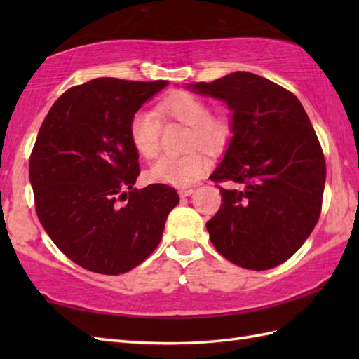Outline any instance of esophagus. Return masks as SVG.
Segmentation results:
<instances>
[{
  "mask_svg": "<svg viewBox=\"0 0 359 359\" xmlns=\"http://www.w3.org/2000/svg\"><path fill=\"white\" fill-rule=\"evenodd\" d=\"M193 193H194L193 188H182V189H179V196L180 197H188V196H191Z\"/></svg>",
  "mask_w": 359,
  "mask_h": 359,
  "instance_id": "1",
  "label": "esophagus"
}]
</instances>
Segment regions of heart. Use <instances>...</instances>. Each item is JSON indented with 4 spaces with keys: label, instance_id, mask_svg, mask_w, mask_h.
<instances>
[{
    "label": "heart",
    "instance_id": "heart-1",
    "mask_svg": "<svg viewBox=\"0 0 359 359\" xmlns=\"http://www.w3.org/2000/svg\"><path fill=\"white\" fill-rule=\"evenodd\" d=\"M158 111L191 128V144L205 149H217L228 137V126L222 118L211 117L208 103L191 93L177 90L158 103ZM160 118L156 111L139 109L129 120V142L143 158L158 152ZM211 168V160L202 151L184 156H165L152 165L147 175L151 182L171 187H189Z\"/></svg>",
    "mask_w": 359,
    "mask_h": 359
}]
</instances>
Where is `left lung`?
Segmentation results:
<instances>
[{
	"instance_id": "obj_1",
	"label": "left lung",
	"mask_w": 359,
	"mask_h": 359,
	"mask_svg": "<svg viewBox=\"0 0 359 359\" xmlns=\"http://www.w3.org/2000/svg\"><path fill=\"white\" fill-rule=\"evenodd\" d=\"M188 89L219 98L231 111V139L210 175L231 182L207 222L212 245L248 270H269L292 257L321 215L325 158L301 102L251 72H233Z\"/></svg>"
}]
</instances>
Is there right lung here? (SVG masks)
I'll use <instances>...</instances> for the list:
<instances>
[{
	"mask_svg": "<svg viewBox=\"0 0 359 359\" xmlns=\"http://www.w3.org/2000/svg\"><path fill=\"white\" fill-rule=\"evenodd\" d=\"M166 85L94 79L60 95L38 133L29 162L36 216L89 271L114 276L142 264L179 203L168 185L134 188L140 168L129 120Z\"/></svg>",
	"mask_w": 359,
	"mask_h": 359,
	"instance_id": "right-lung-1",
	"label": "right lung"
}]
</instances>
